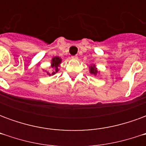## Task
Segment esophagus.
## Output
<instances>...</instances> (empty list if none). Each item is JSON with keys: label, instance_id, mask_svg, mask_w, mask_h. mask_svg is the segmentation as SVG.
<instances>
[{"label": "esophagus", "instance_id": "esophagus-1", "mask_svg": "<svg viewBox=\"0 0 146 146\" xmlns=\"http://www.w3.org/2000/svg\"><path fill=\"white\" fill-rule=\"evenodd\" d=\"M71 58H72V59H77V58H78V56H77V55H73V56H71Z\"/></svg>", "mask_w": 146, "mask_h": 146}]
</instances>
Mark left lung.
Listing matches in <instances>:
<instances>
[{
  "mask_svg": "<svg viewBox=\"0 0 146 146\" xmlns=\"http://www.w3.org/2000/svg\"><path fill=\"white\" fill-rule=\"evenodd\" d=\"M90 73H92V74H94V75H96V74L98 73V70L95 68V66L90 67Z\"/></svg>",
  "mask_w": 146,
  "mask_h": 146,
  "instance_id": "left-lung-1",
  "label": "left lung"
}]
</instances>
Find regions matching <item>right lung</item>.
Returning a JSON list of instances; mask_svg holds the SVG:
<instances>
[{
  "label": "right lung",
  "instance_id": "right-lung-1",
  "mask_svg": "<svg viewBox=\"0 0 146 146\" xmlns=\"http://www.w3.org/2000/svg\"><path fill=\"white\" fill-rule=\"evenodd\" d=\"M61 62H62V59H61L59 57H54L52 58L51 60V68L53 69V72L51 73H49L48 72V75H54V73H56L58 71V66L60 65Z\"/></svg>",
  "mask_w": 146,
  "mask_h": 146
}]
</instances>
